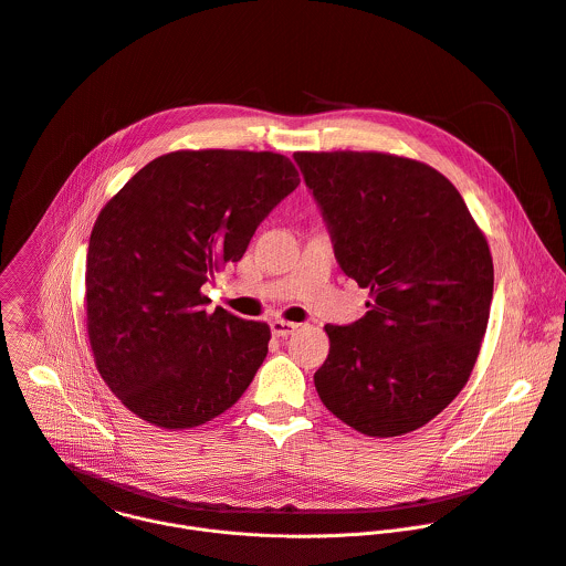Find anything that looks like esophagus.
I'll use <instances>...</instances> for the list:
<instances>
[{
	"label": "esophagus",
	"mask_w": 566,
	"mask_h": 566,
	"mask_svg": "<svg viewBox=\"0 0 566 566\" xmlns=\"http://www.w3.org/2000/svg\"><path fill=\"white\" fill-rule=\"evenodd\" d=\"M295 331H297V324H293V322H286V319H273L271 322V333L275 337H289Z\"/></svg>",
	"instance_id": "esophagus-1"
}]
</instances>
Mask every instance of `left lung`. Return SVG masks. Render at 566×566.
Masks as SVG:
<instances>
[{
	"mask_svg": "<svg viewBox=\"0 0 566 566\" xmlns=\"http://www.w3.org/2000/svg\"><path fill=\"white\" fill-rule=\"evenodd\" d=\"M339 269L366 313L326 324L313 380L324 407L370 438L424 427L467 385L493 300V260L458 188L387 153H295Z\"/></svg>",
	"mask_w": 566,
	"mask_h": 566,
	"instance_id": "1",
	"label": "left lung"
}]
</instances>
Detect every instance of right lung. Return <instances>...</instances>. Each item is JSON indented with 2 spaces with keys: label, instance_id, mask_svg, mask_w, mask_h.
I'll list each match as a JSON object with an SVG mask.
<instances>
[{
  "label": "right lung",
  "instance_id": "obj_1",
  "mask_svg": "<svg viewBox=\"0 0 566 566\" xmlns=\"http://www.w3.org/2000/svg\"><path fill=\"white\" fill-rule=\"evenodd\" d=\"M297 184L280 153L177 150L102 209L86 255L88 339L104 382L135 416L191 429L249 389L271 328L222 306L209 313L202 286L242 260Z\"/></svg>",
  "mask_w": 566,
  "mask_h": 566
}]
</instances>
